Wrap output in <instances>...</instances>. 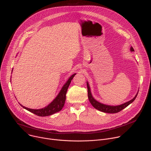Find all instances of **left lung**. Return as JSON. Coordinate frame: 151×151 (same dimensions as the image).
<instances>
[{"mask_svg":"<svg viewBox=\"0 0 151 151\" xmlns=\"http://www.w3.org/2000/svg\"><path fill=\"white\" fill-rule=\"evenodd\" d=\"M130 50L132 51H134L133 48L132 47L130 48ZM87 89H88V97L89 99L90 102L91 103V104H92V106L94 107L95 109L101 111L103 112H106V113H108V114H115V113H118L119 112H120L121 111H122V109H124V108L127 106H128L129 104H131L132 102L134 101V100L136 99L137 94L136 95V96L131 100L128 101L124 104H122L121 105L119 106H109V105H106L104 104H102L101 103H99V101H96L92 96L91 93V91H90V88L89 87L88 83L87 82Z\"/></svg>","mask_w":151,"mask_h":151,"instance_id":"1","label":"left lung"}]
</instances>
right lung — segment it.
I'll list each match as a JSON object with an SVG mask.
<instances>
[{
    "instance_id": "add662e5",
    "label": "right lung",
    "mask_w": 151,
    "mask_h": 151,
    "mask_svg": "<svg viewBox=\"0 0 151 151\" xmlns=\"http://www.w3.org/2000/svg\"><path fill=\"white\" fill-rule=\"evenodd\" d=\"M75 75L76 74H73L69 78L66 84L64 85L61 88L60 92L56 97V98L49 105L44 107V108H42L40 109H32L27 108V107H26L21 104L20 105L22 106L23 108L39 116H50L60 111L64 105V103H65L66 95L69 86L71 82L72 79L73 78Z\"/></svg>"
}]
</instances>
